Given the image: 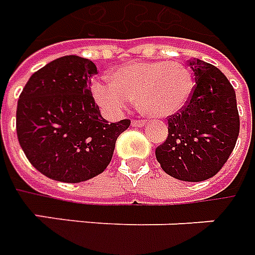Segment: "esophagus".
Instances as JSON below:
<instances>
[{"instance_id":"1","label":"esophagus","mask_w":255,"mask_h":255,"mask_svg":"<svg viewBox=\"0 0 255 255\" xmlns=\"http://www.w3.org/2000/svg\"><path fill=\"white\" fill-rule=\"evenodd\" d=\"M143 125H145V121H139V120L131 121V126H133V128H142Z\"/></svg>"}]
</instances>
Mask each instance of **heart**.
Segmentation results:
<instances>
[{"instance_id":"obj_1","label":"heart","mask_w":255,"mask_h":255,"mask_svg":"<svg viewBox=\"0 0 255 255\" xmlns=\"http://www.w3.org/2000/svg\"><path fill=\"white\" fill-rule=\"evenodd\" d=\"M110 84L91 86L94 101L107 116L124 112L131 99L145 116L166 118L179 113L193 91L192 71L181 62H130L109 72Z\"/></svg>"}]
</instances>
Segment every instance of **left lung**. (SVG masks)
Here are the masks:
<instances>
[{"label":"left lung","mask_w":255,"mask_h":255,"mask_svg":"<svg viewBox=\"0 0 255 255\" xmlns=\"http://www.w3.org/2000/svg\"><path fill=\"white\" fill-rule=\"evenodd\" d=\"M195 75L191 98L168 118V137L156 149L162 171L183 181H203L225 165L239 134L233 86L219 68L189 60Z\"/></svg>","instance_id":"1"}]
</instances>
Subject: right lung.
<instances>
[{"mask_svg": "<svg viewBox=\"0 0 255 255\" xmlns=\"http://www.w3.org/2000/svg\"><path fill=\"white\" fill-rule=\"evenodd\" d=\"M98 74L89 59L68 55L36 71L17 103L18 142L32 165L49 179L80 183L102 173L129 120L109 124L91 95Z\"/></svg>", "mask_w": 255, "mask_h": 255, "instance_id": "1", "label": "right lung"}]
</instances>
